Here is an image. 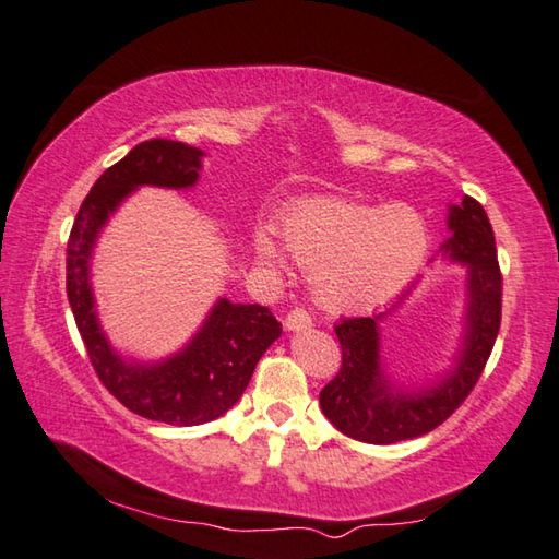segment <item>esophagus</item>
Wrapping results in <instances>:
<instances>
[{
  "label": "esophagus",
  "mask_w": 559,
  "mask_h": 559,
  "mask_svg": "<svg viewBox=\"0 0 559 559\" xmlns=\"http://www.w3.org/2000/svg\"><path fill=\"white\" fill-rule=\"evenodd\" d=\"M283 324H286V329L295 334V331H307V329H310L312 326V317L307 314L305 310H290L286 314V322H283Z\"/></svg>",
  "instance_id": "1"
}]
</instances>
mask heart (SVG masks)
I'll use <instances>...</instances> for the list:
<instances>
[{"instance_id": "heart-1", "label": "heart", "mask_w": 559, "mask_h": 559, "mask_svg": "<svg viewBox=\"0 0 559 559\" xmlns=\"http://www.w3.org/2000/svg\"><path fill=\"white\" fill-rule=\"evenodd\" d=\"M278 237L254 233V254L266 266H281L286 252L310 269L319 305L353 312L394 298L418 276L430 252V228L408 204L319 194L283 209Z\"/></svg>"}]
</instances>
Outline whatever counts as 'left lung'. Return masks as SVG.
Segmentation results:
<instances>
[{
	"mask_svg": "<svg viewBox=\"0 0 559 559\" xmlns=\"http://www.w3.org/2000/svg\"><path fill=\"white\" fill-rule=\"evenodd\" d=\"M447 211L451 235L432 261H449L466 271L461 336L447 370L423 384L399 382L382 350V324L401 310L423 276L386 310L336 324L343 365L319 394V406L336 430L358 442L396 444L432 432L466 401L492 353L502 319V276L492 225L471 197H461Z\"/></svg>",
	"mask_w": 559,
	"mask_h": 559,
	"instance_id": "1",
	"label": "left lung"
}]
</instances>
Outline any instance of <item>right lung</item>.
<instances>
[{"label":"right lung","instance_id":"1","mask_svg":"<svg viewBox=\"0 0 559 559\" xmlns=\"http://www.w3.org/2000/svg\"><path fill=\"white\" fill-rule=\"evenodd\" d=\"M206 153L182 141L151 139L105 170L76 213L67 242V298L88 358L110 394L141 418L165 425H204L228 413L261 355L281 336L266 307L218 298L182 348L160 360L122 355L103 331L91 264L98 237L139 187L192 189Z\"/></svg>","mask_w":559,"mask_h":559}]
</instances>
